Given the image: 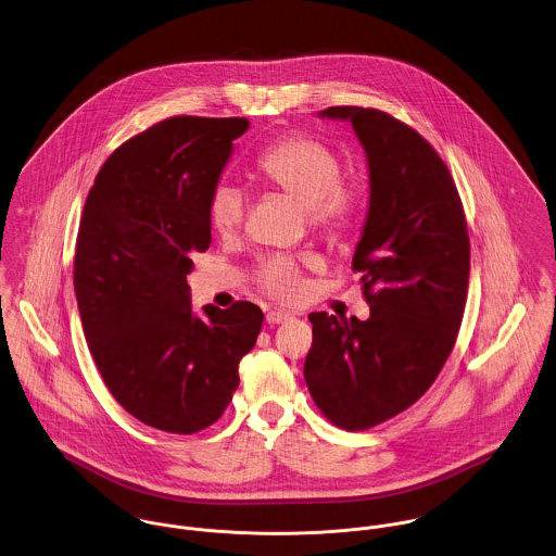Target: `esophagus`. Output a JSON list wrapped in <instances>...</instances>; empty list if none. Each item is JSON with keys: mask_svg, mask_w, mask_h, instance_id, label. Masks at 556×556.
Listing matches in <instances>:
<instances>
[{"mask_svg": "<svg viewBox=\"0 0 556 556\" xmlns=\"http://www.w3.org/2000/svg\"><path fill=\"white\" fill-rule=\"evenodd\" d=\"M288 319H292V315L286 313V311H268V313H266V321H268L270 326L283 324V321H288Z\"/></svg>", "mask_w": 556, "mask_h": 556, "instance_id": "1", "label": "esophagus"}]
</instances>
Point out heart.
Returning <instances> with one entry per match:
<instances>
[{"label":"heart","mask_w":556,"mask_h":556,"mask_svg":"<svg viewBox=\"0 0 556 556\" xmlns=\"http://www.w3.org/2000/svg\"><path fill=\"white\" fill-rule=\"evenodd\" d=\"M256 175L273 190L290 197L304 210L311 228L341 237L353 228L364 210V190L355 181L342 179L341 159L321 141L290 135L275 141L256 161ZM245 194L232 184H217L207 217L217 235L237 232L245 219ZM264 292L279 300H294L302 292L300 262L290 256L266 260L257 273Z\"/></svg>","instance_id":"b5f03b06"}]
</instances>
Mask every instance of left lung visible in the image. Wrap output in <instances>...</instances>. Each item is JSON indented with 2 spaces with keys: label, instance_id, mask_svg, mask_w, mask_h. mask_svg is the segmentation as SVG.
I'll list each match as a JSON object with an SVG mask.
<instances>
[{
  "label": "left lung",
  "instance_id": "left-lung-1",
  "mask_svg": "<svg viewBox=\"0 0 556 556\" xmlns=\"http://www.w3.org/2000/svg\"><path fill=\"white\" fill-rule=\"evenodd\" d=\"M370 169V207L353 270L370 317L311 313L304 381L328 421L375 428L413 406L440 375L464 319L470 237L457 186L415 128L375 108L339 105Z\"/></svg>",
  "mask_w": 556,
  "mask_h": 556
}]
</instances>
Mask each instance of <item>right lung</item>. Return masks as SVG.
<instances>
[{
	"label": "right lung",
	"instance_id": "right-lung-1",
	"mask_svg": "<svg viewBox=\"0 0 556 556\" xmlns=\"http://www.w3.org/2000/svg\"><path fill=\"white\" fill-rule=\"evenodd\" d=\"M248 127L167 118L116 148L86 197L74 257L86 342L110 393L150 428L214 426L262 328L245 300L194 315L186 283L192 256L212 243L210 194Z\"/></svg>",
	"mask_w": 556,
	"mask_h": 556
}]
</instances>
